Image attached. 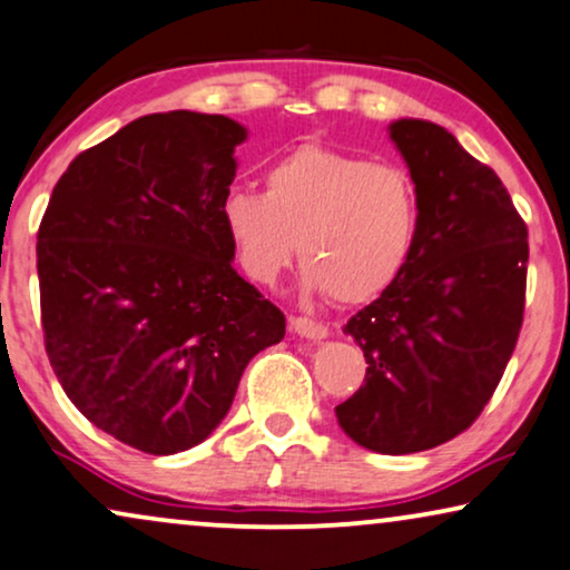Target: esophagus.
Returning <instances> with one entry per match:
<instances>
[{"label": "esophagus", "mask_w": 570, "mask_h": 570, "mask_svg": "<svg viewBox=\"0 0 570 570\" xmlns=\"http://www.w3.org/2000/svg\"><path fill=\"white\" fill-rule=\"evenodd\" d=\"M289 325H292V331H294V333H297V336H305V338H315V341H321V338H325V336H328V325L317 323V321H313V317L297 315V317H292V321H289Z\"/></svg>", "instance_id": "esophagus-1"}]
</instances>
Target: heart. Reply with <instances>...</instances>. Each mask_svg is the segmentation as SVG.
Wrapping results in <instances>:
<instances>
[{"label":"heart","mask_w":570,"mask_h":570,"mask_svg":"<svg viewBox=\"0 0 570 570\" xmlns=\"http://www.w3.org/2000/svg\"><path fill=\"white\" fill-rule=\"evenodd\" d=\"M265 193L237 187L222 216L242 268L271 284L297 253L309 289L344 305L375 299L412 253L420 203L391 164L305 142L265 169Z\"/></svg>","instance_id":"b5f03b06"}]
</instances>
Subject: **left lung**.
Instances as JSON below:
<instances>
[{
	"label": "left lung",
	"mask_w": 570,
	"mask_h": 570,
	"mask_svg": "<svg viewBox=\"0 0 570 570\" xmlns=\"http://www.w3.org/2000/svg\"><path fill=\"white\" fill-rule=\"evenodd\" d=\"M420 224L404 268L344 325L367 360L336 406L341 430L375 453H416L474 424L511 360L527 302V224L498 174L449 130L399 119Z\"/></svg>",
	"instance_id": "1"
}]
</instances>
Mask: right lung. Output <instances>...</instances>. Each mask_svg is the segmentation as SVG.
<instances>
[{"instance_id":"1","label":"right lung","mask_w":570,"mask_h":570,"mask_svg":"<svg viewBox=\"0 0 570 570\" xmlns=\"http://www.w3.org/2000/svg\"><path fill=\"white\" fill-rule=\"evenodd\" d=\"M245 127L148 114L82 150L38 226L43 346L67 399L154 456L203 443L286 317L232 268L222 206Z\"/></svg>"}]
</instances>
